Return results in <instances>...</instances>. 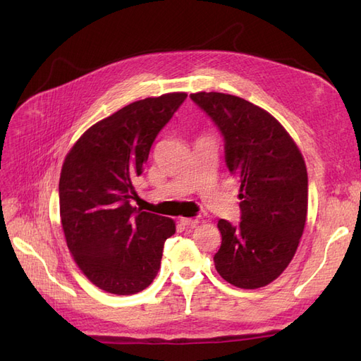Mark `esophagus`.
<instances>
[{
    "label": "esophagus",
    "mask_w": 361,
    "mask_h": 361,
    "mask_svg": "<svg viewBox=\"0 0 361 361\" xmlns=\"http://www.w3.org/2000/svg\"><path fill=\"white\" fill-rule=\"evenodd\" d=\"M202 221V218H199V216H195V218H180L179 220V223L182 224V226H195V224H199Z\"/></svg>",
    "instance_id": "1"
}]
</instances>
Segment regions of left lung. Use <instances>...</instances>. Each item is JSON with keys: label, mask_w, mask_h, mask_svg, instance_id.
<instances>
[{"label": "left lung", "mask_w": 361, "mask_h": 361, "mask_svg": "<svg viewBox=\"0 0 361 361\" xmlns=\"http://www.w3.org/2000/svg\"><path fill=\"white\" fill-rule=\"evenodd\" d=\"M190 97L221 133L226 166L241 182V221H218L215 268L233 286H267L286 269L304 231L309 182L301 152L274 117L243 97Z\"/></svg>", "instance_id": "left-lung-1"}]
</instances>
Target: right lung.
I'll return each mask as SVG.
<instances>
[{
	"label": "right lung",
	"instance_id": "obj_1",
	"mask_svg": "<svg viewBox=\"0 0 361 361\" xmlns=\"http://www.w3.org/2000/svg\"><path fill=\"white\" fill-rule=\"evenodd\" d=\"M187 93L146 97L89 128L64 159L59 195L68 248L93 285L116 295L146 289L158 274L171 218L134 207V182L143 173L159 130Z\"/></svg>",
	"mask_w": 361,
	"mask_h": 361
}]
</instances>
